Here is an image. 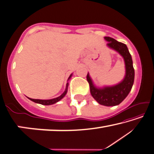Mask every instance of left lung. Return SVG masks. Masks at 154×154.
<instances>
[{
    "instance_id": "obj_1",
    "label": "left lung",
    "mask_w": 154,
    "mask_h": 154,
    "mask_svg": "<svg viewBox=\"0 0 154 154\" xmlns=\"http://www.w3.org/2000/svg\"><path fill=\"white\" fill-rule=\"evenodd\" d=\"M108 41L107 45L118 51L125 59L126 75L122 82L118 85L104 88H97L94 86L91 79L87 74L86 79L90 86L91 95L101 105L106 106H116L120 104L131 90L134 82V68L133 66L131 56L125 43L116 41L109 36H105Z\"/></svg>"
}]
</instances>
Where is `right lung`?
I'll use <instances>...</instances> for the list:
<instances>
[{
	"label": "right lung",
	"instance_id": "right-lung-1",
	"mask_svg": "<svg viewBox=\"0 0 154 154\" xmlns=\"http://www.w3.org/2000/svg\"><path fill=\"white\" fill-rule=\"evenodd\" d=\"M72 76V75H70V76L69 77V78H68V79H70V77ZM68 83H67V84H66V88L65 91H64V93L62 94V95L59 96V97H56V98H54V99H52V100H34V99H31V98H29V100L32 101V102H35V103H38V104H41L42 105H50V104H54V103H56L57 102H59V100L62 99V98L64 97V96L66 95V93H67V90H68Z\"/></svg>",
	"mask_w": 154,
	"mask_h": 154
}]
</instances>
